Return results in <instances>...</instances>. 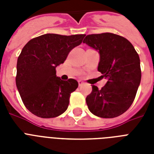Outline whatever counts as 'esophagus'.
Returning <instances> with one entry per match:
<instances>
[{
    "label": "esophagus",
    "instance_id": "esophagus-1",
    "mask_svg": "<svg viewBox=\"0 0 154 154\" xmlns=\"http://www.w3.org/2000/svg\"><path fill=\"white\" fill-rule=\"evenodd\" d=\"M83 84H84V82H82V81H78V85H79V86L82 85Z\"/></svg>",
    "mask_w": 154,
    "mask_h": 154
}]
</instances>
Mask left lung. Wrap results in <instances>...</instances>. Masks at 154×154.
I'll return each mask as SVG.
<instances>
[{"label": "left lung", "instance_id": "1", "mask_svg": "<svg viewBox=\"0 0 154 154\" xmlns=\"http://www.w3.org/2000/svg\"><path fill=\"white\" fill-rule=\"evenodd\" d=\"M100 53L97 70L107 79L101 89L92 86L86 104L93 114L112 118L124 113L134 101L141 82L140 58L133 45L119 35H87L83 41Z\"/></svg>", "mask_w": 154, "mask_h": 154}]
</instances>
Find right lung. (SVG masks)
Segmentation results:
<instances>
[{
    "mask_svg": "<svg viewBox=\"0 0 154 154\" xmlns=\"http://www.w3.org/2000/svg\"><path fill=\"white\" fill-rule=\"evenodd\" d=\"M85 34L71 36L47 33L32 38L18 57L16 85L24 105L32 114L52 118L62 114L78 82L62 81L56 67L64 63L69 52L82 44Z\"/></svg>",
    "mask_w": 154,
    "mask_h": 154,
    "instance_id": "obj_1",
    "label": "right lung"
}]
</instances>
